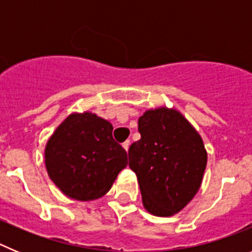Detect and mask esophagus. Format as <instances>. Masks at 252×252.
<instances>
[{"label":"esophagus","mask_w":252,"mask_h":252,"mask_svg":"<svg viewBox=\"0 0 252 252\" xmlns=\"http://www.w3.org/2000/svg\"><path fill=\"white\" fill-rule=\"evenodd\" d=\"M122 146H124V149L126 151L128 150V148H130V140H126V141L124 142V144H122Z\"/></svg>","instance_id":"34e87169"}]
</instances>
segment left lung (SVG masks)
I'll list each match as a JSON object with an SVG mask.
<instances>
[{
  "mask_svg": "<svg viewBox=\"0 0 252 252\" xmlns=\"http://www.w3.org/2000/svg\"><path fill=\"white\" fill-rule=\"evenodd\" d=\"M141 139L128 149L142 204L149 213L170 217L179 213L201 188L207 165L203 140L175 108H151L139 119Z\"/></svg>",
  "mask_w": 252,
  "mask_h": 252,
  "instance_id": "obj_1",
  "label": "left lung"
}]
</instances>
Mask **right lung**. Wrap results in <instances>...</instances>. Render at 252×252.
I'll list each match as a JSON object with an SVG mask.
<instances>
[{"label":"right lung","mask_w":252,"mask_h":252,"mask_svg":"<svg viewBox=\"0 0 252 252\" xmlns=\"http://www.w3.org/2000/svg\"><path fill=\"white\" fill-rule=\"evenodd\" d=\"M113 126L95 113L73 112L49 137L45 168L66 197L94 201L103 197L127 165V153L112 137Z\"/></svg>","instance_id":"1"}]
</instances>
